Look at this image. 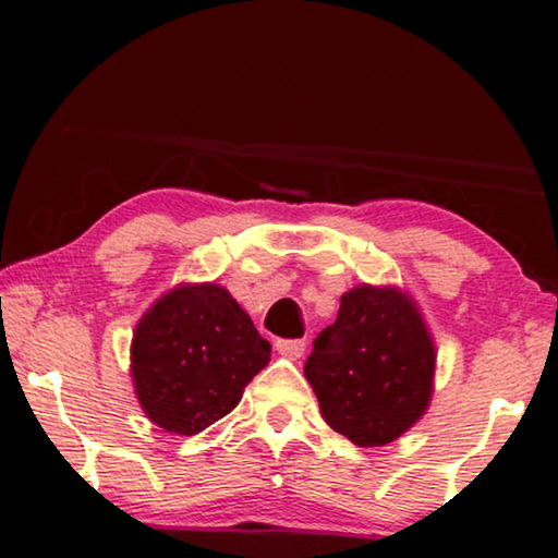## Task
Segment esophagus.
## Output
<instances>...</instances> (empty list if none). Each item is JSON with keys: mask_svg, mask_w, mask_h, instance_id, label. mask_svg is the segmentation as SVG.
Returning <instances> with one entry per match:
<instances>
[{"mask_svg": "<svg viewBox=\"0 0 558 558\" xmlns=\"http://www.w3.org/2000/svg\"><path fill=\"white\" fill-rule=\"evenodd\" d=\"M274 348L279 350V355L289 357V361H296V357H302L304 353V340H277Z\"/></svg>", "mask_w": 558, "mask_h": 558, "instance_id": "esophagus-1", "label": "esophagus"}]
</instances>
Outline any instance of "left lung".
<instances>
[{"mask_svg":"<svg viewBox=\"0 0 558 558\" xmlns=\"http://www.w3.org/2000/svg\"><path fill=\"white\" fill-rule=\"evenodd\" d=\"M437 350L422 312L396 287L361 284L340 296L332 325L304 363L325 422L357 447H384L424 416Z\"/></svg>","mask_w":558,"mask_h":558,"instance_id":"8db88e82","label":"left lung"}]
</instances>
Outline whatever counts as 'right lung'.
I'll return each mask as SVG.
<instances>
[{
  "label": "right lung",
  "instance_id": "add662e5",
  "mask_svg": "<svg viewBox=\"0 0 558 558\" xmlns=\"http://www.w3.org/2000/svg\"><path fill=\"white\" fill-rule=\"evenodd\" d=\"M269 357L271 345L228 289L180 284L136 325L134 391L157 426L193 437L239 407Z\"/></svg>",
  "mask_w": 558,
  "mask_h": 558
}]
</instances>
